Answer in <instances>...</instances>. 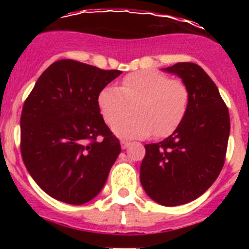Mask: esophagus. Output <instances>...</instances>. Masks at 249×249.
I'll return each instance as SVG.
<instances>
[{
    "instance_id": "34e87169",
    "label": "esophagus",
    "mask_w": 249,
    "mask_h": 249,
    "mask_svg": "<svg viewBox=\"0 0 249 249\" xmlns=\"http://www.w3.org/2000/svg\"><path fill=\"white\" fill-rule=\"evenodd\" d=\"M129 144H131V142H128V141H126V140L121 141V146H122L123 149H126Z\"/></svg>"
}]
</instances>
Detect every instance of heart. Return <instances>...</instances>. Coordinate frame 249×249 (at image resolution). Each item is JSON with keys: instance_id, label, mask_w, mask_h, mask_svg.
<instances>
[{"instance_id": "b5f03b06", "label": "heart", "mask_w": 249, "mask_h": 249, "mask_svg": "<svg viewBox=\"0 0 249 249\" xmlns=\"http://www.w3.org/2000/svg\"><path fill=\"white\" fill-rule=\"evenodd\" d=\"M190 101V89L184 81L156 70L132 72L123 78L120 89L107 86L98 94L101 113L109 124L135 109V116L113 128L118 136L128 138L172 135L183 121Z\"/></svg>"}]
</instances>
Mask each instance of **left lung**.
I'll list each match as a JSON object with an SVG mask.
<instances>
[{
	"mask_svg": "<svg viewBox=\"0 0 249 249\" xmlns=\"http://www.w3.org/2000/svg\"><path fill=\"white\" fill-rule=\"evenodd\" d=\"M164 71L188 86L190 107L172 135L144 146L140 178L147 195L162 206L195 201L217 179L223 168L230 137V112L211 77L192 62Z\"/></svg>",
	"mask_w": 249,
	"mask_h": 249,
	"instance_id": "obj_1",
	"label": "left lung"
}]
</instances>
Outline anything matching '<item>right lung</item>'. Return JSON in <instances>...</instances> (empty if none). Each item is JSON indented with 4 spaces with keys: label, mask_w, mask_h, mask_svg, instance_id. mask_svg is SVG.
Returning a JSON list of instances; mask_svg holds the SVG:
<instances>
[{
    "label": "right lung",
    "mask_w": 249,
    "mask_h": 249,
    "mask_svg": "<svg viewBox=\"0 0 249 249\" xmlns=\"http://www.w3.org/2000/svg\"><path fill=\"white\" fill-rule=\"evenodd\" d=\"M121 73L59 59L39 76L26 98L22 160L52 198L83 204L105 186L121 144L103 121L98 94Z\"/></svg>",
    "instance_id": "right-lung-1"
}]
</instances>
